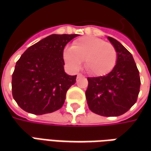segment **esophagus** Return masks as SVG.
I'll return each mask as SVG.
<instances>
[{
    "label": "esophagus",
    "instance_id": "obj_1",
    "mask_svg": "<svg viewBox=\"0 0 151 151\" xmlns=\"http://www.w3.org/2000/svg\"><path fill=\"white\" fill-rule=\"evenodd\" d=\"M84 76L82 75V74H81V73H78V76H77V78H83Z\"/></svg>",
    "mask_w": 151,
    "mask_h": 151
}]
</instances>
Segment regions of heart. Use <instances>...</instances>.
<instances>
[{"instance_id": "heart-1", "label": "heart", "mask_w": 151, "mask_h": 151, "mask_svg": "<svg viewBox=\"0 0 151 151\" xmlns=\"http://www.w3.org/2000/svg\"><path fill=\"white\" fill-rule=\"evenodd\" d=\"M63 58L73 71H78L85 60L87 72L94 76H103L113 69L117 53L111 43L99 38L85 36L76 40L72 47H65Z\"/></svg>"}]
</instances>
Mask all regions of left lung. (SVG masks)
<instances>
[{
  "mask_svg": "<svg viewBox=\"0 0 151 151\" xmlns=\"http://www.w3.org/2000/svg\"><path fill=\"white\" fill-rule=\"evenodd\" d=\"M116 51V64L107 75L88 78L86 98L90 110L104 116H118L129 111L139 94V71L132 54L111 37Z\"/></svg>",
  "mask_w": 151,
  "mask_h": 151,
  "instance_id": "obj_1",
  "label": "left lung"
}]
</instances>
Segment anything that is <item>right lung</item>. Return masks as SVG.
Instances as JSON below:
<instances>
[{"label":"right lung","instance_id":"right-lung-1","mask_svg":"<svg viewBox=\"0 0 151 151\" xmlns=\"http://www.w3.org/2000/svg\"><path fill=\"white\" fill-rule=\"evenodd\" d=\"M78 35H51L26 50L12 75V94L18 106L35 115L51 113L61 108L66 92L77 75L64 69L63 52Z\"/></svg>","mask_w":151,"mask_h":151}]
</instances>
